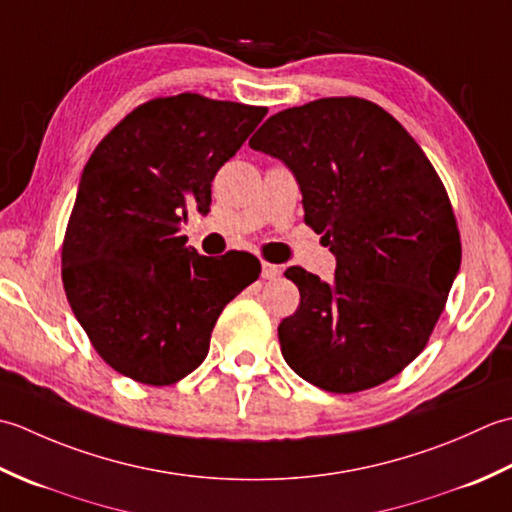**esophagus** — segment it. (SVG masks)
I'll return each mask as SVG.
<instances>
[{"instance_id": "obj_1", "label": "esophagus", "mask_w": 512, "mask_h": 512, "mask_svg": "<svg viewBox=\"0 0 512 512\" xmlns=\"http://www.w3.org/2000/svg\"><path fill=\"white\" fill-rule=\"evenodd\" d=\"M260 276H263L265 280H274L280 276V267L271 265V263H263V271H260Z\"/></svg>"}]
</instances>
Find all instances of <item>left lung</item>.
I'll return each mask as SVG.
<instances>
[{
    "instance_id": "obj_1",
    "label": "left lung",
    "mask_w": 512,
    "mask_h": 512,
    "mask_svg": "<svg viewBox=\"0 0 512 512\" xmlns=\"http://www.w3.org/2000/svg\"><path fill=\"white\" fill-rule=\"evenodd\" d=\"M249 148L287 165L305 223L336 256L331 283L285 271L300 289L296 314L278 327L287 364L331 393L391 380L426 347L462 263L431 161L387 110L358 97L278 112Z\"/></svg>"
}]
</instances>
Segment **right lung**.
I'll use <instances>...</instances> for the list:
<instances>
[{"label":"right lung","instance_id":"1","mask_svg":"<svg viewBox=\"0 0 512 512\" xmlns=\"http://www.w3.org/2000/svg\"><path fill=\"white\" fill-rule=\"evenodd\" d=\"M267 108L192 92L152 99L103 137L83 168L61 278L72 314L114 371L152 387L183 380L210 351L223 307L258 258H207L181 223L210 212L212 181Z\"/></svg>","mask_w":512,"mask_h":512}]
</instances>
